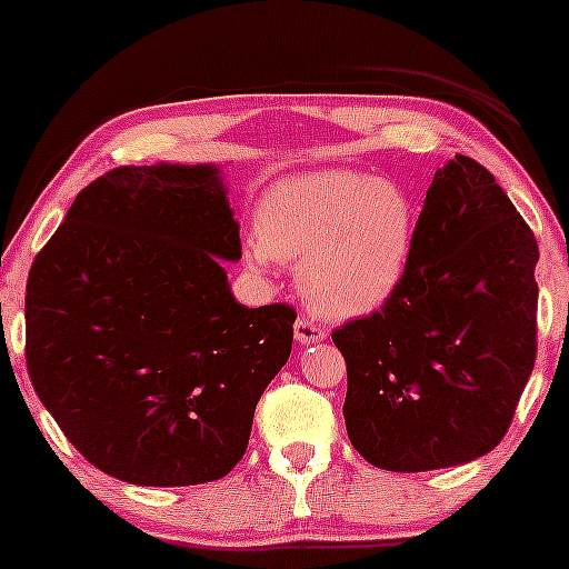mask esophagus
I'll return each instance as SVG.
<instances>
[{"instance_id":"obj_1","label":"esophagus","mask_w":569,"mask_h":569,"mask_svg":"<svg viewBox=\"0 0 569 569\" xmlns=\"http://www.w3.org/2000/svg\"><path fill=\"white\" fill-rule=\"evenodd\" d=\"M293 337H297L299 345H316L326 339V329H321L312 318H299V321L293 323Z\"/></svg>"}]
</instances>
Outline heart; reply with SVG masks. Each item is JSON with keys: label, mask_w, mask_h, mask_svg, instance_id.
<instances>
[{"label": "heart", "mask_w": 569, "mask_h": 569, "mask_svg": "<svg viewBox=\"0 0 569 569\" xmlns=\"http://www.w3.org/2000/svg\"><path fill=\"white\" fill-rule=\"evenodd\" d=\"M417 211L396 181L350 168L307 171L276 181L257 206L251 267L272 259L302 262L299 289L335 318L382 310L407 280L415 257Z\"/></svg>", "instance_id": "heart-1"}]
</instances>
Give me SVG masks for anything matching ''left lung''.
Masks as SVG:
<instances>
[{
	"mask_svg": "<svg viewBox=\"0 0 569 569\" xmlns=\"http://www.w3.org/2000/svg\"><path fill=\"white\" fill-rule=\"evenodd\" d=\"M535 264L532 230L485 166L457 154L436 171L403 286L331 335L363 460L417 473L498 447L535 367Z\"/></svg>",
	"mask_w": 569,
	"mask_h": 569,
	"instance_id": "1",
	"label": "left lung"
}]
</instances>
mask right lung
<instances>
[{
  "mask_svg": "<svg viewBox=\"0 0 569 569\" xmlns=\"http://www.w3.org/2000/svg\"><path fill=\"white\" fill-rule=\"evenodd\" d=\"M240 224L217 162L122 166L84 187L26 286L39 401L98 471L217 481L291 356L289 305L234 302Z\"/></svg>",
  "mask_w": 569,
  "mask_h": 569,
  "instance_id": "add662e5",
  "label": "right lung"
}]
</instances>
